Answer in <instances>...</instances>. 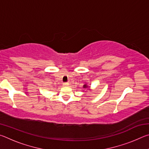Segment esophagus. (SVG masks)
Segmentation results:
<instances>
[{
	"label": "esophagus",
	"instance_id": "34e87169",
	"mask_svg": "<svg viewBox=\"0 0 149 149\" xmlns=\"http://www.w3.org/2000/svg\"><path fill=\"white\" fill-rule=\"evenodd\" d=\"M63 85H64L65 87H68V86H69V83H64Z\"/></svg>",
	"mask_w": 149,
	"mask_h": 149
}]
</instances>
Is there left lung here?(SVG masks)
<instances>
[{"mask_svg": "<svg viewBox=\"0 0 149 149\" xmlns=\"http://www.w3.org/2000/svg\"><path fill=\"white\" fill-rule=\"evenodd\" d=\"M83 87H84V89H87V88H89V87L88 86V85H87V84H85Z\"/></svg>", "mask_w": 149, "mask_h": 149, "instance_id": "8db88e82", "label": "left lung"}]
</instances>
